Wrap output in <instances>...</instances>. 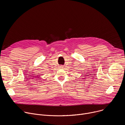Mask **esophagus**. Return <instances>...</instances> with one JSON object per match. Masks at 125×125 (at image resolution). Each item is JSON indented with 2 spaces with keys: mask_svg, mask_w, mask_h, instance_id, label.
<instances>
[{
  "mask_svg": "<svg viewBox=\"0 0 125 125\" xmlns=\"http://www.w3.org/2000/svg\"><path fill=\"white\" fill-rule=\"evenodd\" d=\"M60 69H63L64 68V67L63 66H60Z\"/></svg>",
  "mask_w": 125,
  "mask_h": 125,
  "instance_id": "obj_1",
  "label": "esophagus"
}]
</instances>
